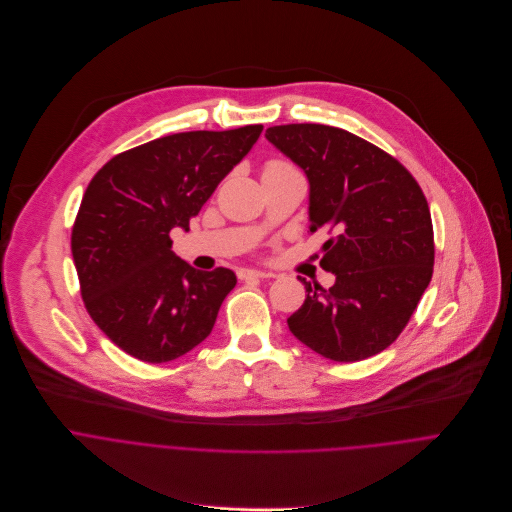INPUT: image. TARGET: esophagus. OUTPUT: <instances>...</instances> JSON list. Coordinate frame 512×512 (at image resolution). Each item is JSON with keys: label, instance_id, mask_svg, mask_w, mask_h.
I'll return each mask as SVG.
<instances>
[{"label": "esophagus", "instance_id": "34e87169", "mask_svg": "<svg viewBox=\"0 0 512 512\" xmlns=\"http://www.w3.org/2000/svg\"><path fill=\"white\" fill-rule=\"evenodd\" d=\"M238 276L242 280H250V278H272V272H264V270H240Z\"/></svg>", "mask_w": 512, "mask_h": 512}]
</instances>
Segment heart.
Returning <instances> with one entry per match:
<instances>
[{
	"instance_id": "1",
	"label": "heart",
	"mask_w": 512,
	"mask_h": 512,
	"mask_svg": "<svg viewBox=\"0 0 512 512\" xmlns=\"http://www.w3.org/2000/svg\"><path fill=\"white\" fill-rule=\"evenodd\" d=\"M286 169H292V167L284 161H270V163H266L264 173H276V171H286Z\"/></svg>"
}]
</instances>
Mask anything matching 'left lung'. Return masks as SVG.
I'll list each match as a JSON object with an SVG mask.
<instances>
[{
    "mask_svg": "<svg viewBox=\"0 0 512 512\" xmlns=\"http://www.w3.org/2000/svg\"><path fill=\"white\" fill-rule=\"evenodd\" d=\"M266 139L309 179L311 232L329 226L321 266L335 274L306 288L290 333L315 353L353 363L387 349L432 280L434 230L424 191L397 159L329 125H278Z\"/></svg>",
    "mask_w": 512,
    "mask_h": 512,
    "instance_id": "left-lung-1",
    "label": "left lung"
}]
</instances>
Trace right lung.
Listing matches in <instances>:
<instances>
[{
	"instance_id": "1",
	"label": "right lung",
	"mask_w": 512,
	"mask_h": 512,
	"mask_svg": "<svg viewBox=\"0 0 512 512\" xmlns=\"http://www.w3.org/2000/svg\"><path fill=\"white\" fill-rule=\"evenodd\" d=\"M260 133L246 125L167 135L113 157L88 183L72 258L88 315L125 353L167 363L212 333L236 274L195 270L171 250L169 232L189 230Z\"/></svg>"
}]
</instances>
